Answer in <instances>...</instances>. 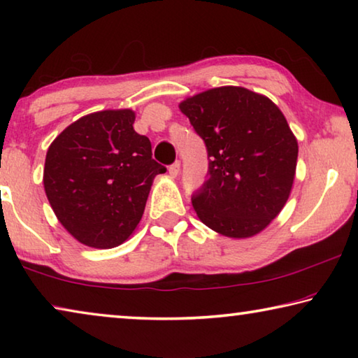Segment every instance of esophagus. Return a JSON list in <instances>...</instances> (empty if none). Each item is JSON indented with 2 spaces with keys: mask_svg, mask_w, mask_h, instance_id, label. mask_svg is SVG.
Here are the masks:
<instances>
[{
  "mask_svg": "<svg viewBox=\"0 0 358 358\" xmlns=\"http://www.w3.org/2000/svg\"><path fill=\"white\" fill-rule=\"evenodd\" d=\"M169 173L172 175V177H177V175L180 173V161H177V162H173V164L169 167Z\"/></svg>",
  "mask_w": 358,
  "mask_h": 358,
  "instance_id": "34e87169",
  "label": "esophagus"
}]
</instances>
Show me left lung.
I'll return each mask as SVG.
<instances>
[{
  "instance_id": "8db88e82",
  "label": "left lung",
  "mask_w": 358,
  "mask_h": 358,
  "mask_svg": "<svg viewBox=\"0 0 358 358\" xmlns=\"http://www.w3.org/2000/svg\"><path fill=\"white\" fill-rule=\"evenodd\" d=\"M203 138L208 180L192 196L205 226L250 238L280 215L292 189L299 143L273 101L243 87H220L180 102Z\"/></svg>"
}]
</instances>
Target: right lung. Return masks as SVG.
I'll use <instances>...</instances> for the list:
<instances>
[{"mask_svg": "<svg viewBox=\"0 0 358 358\" xmlns=\"http://www.w3.org/2000/svg\"><path fill=\"white\" fill-rule=\"evenodd\" d=\"M131 108L101 110L69 124L47 150L44 189L63 227L80 243L107 250L141 222L157 173L148 137Z\"/></svg>", "mask_w": 358, "mask_h": 358, "instance_id": "obj_1", "label": "right lung"}]
</instances>
